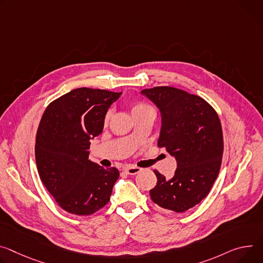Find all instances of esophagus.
I'll use <instances>...</instances> for the list:
<instances>
[{
	"label": "esophagus",
	"mask_w": 263,
	"mask_h": 263,
	"mask_svg": "<svg viewBox=\"0 0 263 263\" xmlns=\"http://www.w3.org/2000/svg\"><path fill=\"white\" fill-rule=\"evenodd\" d=\"M124 171L129 175H136L141 171V169L137 168V166H127V168L124 169Z\"/></svg>",
	"instance_id": "obj_1"
}]
</instances>
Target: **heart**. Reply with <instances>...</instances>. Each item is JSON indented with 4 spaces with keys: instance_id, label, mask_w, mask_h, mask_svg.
I'll return each instance as SVG.
<instances>
[{
    "instance_id": "heart-1",
    "label": "heart",
    "mask_w": 263,
    "mask_h": 263,
    "mask_svg": "<svg viewBox=\"0 0 263 263\" xmlns=\"http://www.w3.org/2000/svg\"><path fill=\"white\" fill-rule=\"evenodd\" d=\"M130 108H131V113H132V116L135 115V114H138V113H141V112H145V111H148V110H153L149 105L142 103V102H133L130 104ZM111 117V110L107 111L106 114H105V117H104V122L105 124H107L109 122V119Z\"/></svg>"
}]
</instances>
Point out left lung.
I'll use <instances>...</instances> for the list:
<instances>
[{
  "instance_id": "obj_1",
  "label": "left lung",
  "mask_w": 263,
  "mask_h": 263,
  "mask_svg": "<svg viewBox=\"0 0 263 263\" xmlns=\"http://www.w3.org/2000/svg\"><path fill=\"white\" fill-rule=\"evenodd\" d=\"M161 113L157 146L176 158L171 179L157 170L156 185L150 190L154 203L177 213L198 204L216 180L223 154L222 129L218 114L198 95L160 86L144 89Z\"/></svg>"
}]
</instances>
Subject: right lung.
I'll use <instances>...</instances> for the list:
<instances>
[{"label":"right lung","instance_id":"1","mask_svg":"<svg viewBox=\"0 0 263 263\" xmlns=\"http://www.w3.org/2000/svg\"><path fill=\"white\" fill-rule=\"evenodd\" d=\"M121 94L78 88L51 102L41 118L34 149L37 172L54 201L68 213L87 216L110 200L119 172L92 162L88 149Z\"/></svg>","mask_w":263,"mask_h":263}]
</instances>
